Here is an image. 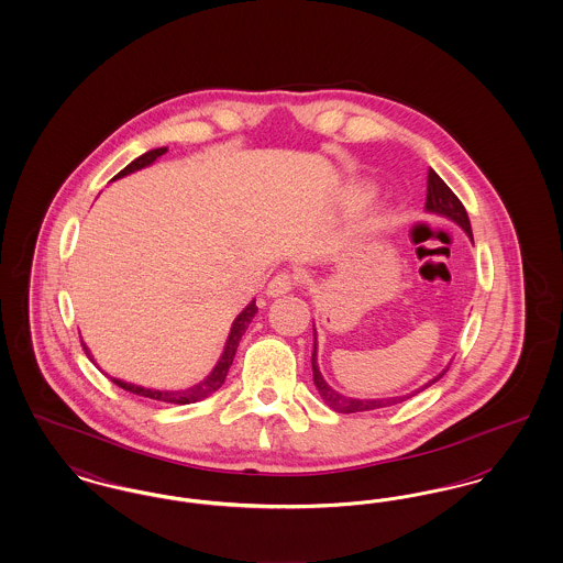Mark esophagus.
<instances>
[{
    "label": "esophagus",
    "instance_id": "obj_1",
    "mask_svg": "<svg viewBox=\"0 0 563 563\" xmlns=\"http://www.w3.org/2000/svg\"><path fill=\"white\" fill-rule=\"evenodd\" d=\"M295 287V276L291 272H278L268 283L266 294L268 297H280V295L289 294Z\"/></svg>",
    "mask_w": 563,
    "mask_h": 563
}]
</instances>
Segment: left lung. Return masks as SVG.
<instances>
[{
	"label": "left lung",
	"instance_id": "8db88e82",
	"mask_svg": "<svg viewBox=\"0 0 563 563\" xmlns=\"http://www.w3.org/2000/svg\"><path fill=\"white\" fill-rule=\"evenodd\" d=\"M427 211L429 213L443 214L448 219L455 221L466 234L468 239L473 241V232H471V221H468V214L464 205L457 200L452 189L448 188V184L430 168L429 170V186H427ZM450 369V367H448ZM448 369H443L437 377H432L430 382H427L422 388L409 393V395H402V397H393V399H352V397H344L340 393H335L324 379H322L321 372H319V365H317V333H314V350H312V374H314V384L321 393L322 401L324 405H329L333 411L338 413H358V411H372V409H382V407H393L397 402L407 401L411 397H416L418 393H422L424 388L432 386L437 379H441Z\"/></svg>",
	"mask_w": 563,
	"mask_h": 563
}]
</instances>
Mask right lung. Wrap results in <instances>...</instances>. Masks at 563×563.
<instances>
[{
    "label": "right lung",
    "instance_id": "1",
    "mask_svg": "<svg viewBox=\"0 0 563 563\" xmlns=\"http://www.w3.org/2000/svg\"><path fill=\"white\" fill-rule=\"evenodd\" d=\"M164 152H166V147H158V150L145 152L143 156H139L136 161L131 162L126 168H122L113 179H120V177H124V175H131V173L143 168V166H150L156 158H161ZM255 314H257V306H255V299H253V301L242 310L241 314L236 317V321L232 322V331H230V335H228L225 349H223V354H221L219 363L214 365L213 372L207 375L200 384H196V386H191V388H186V390H152V388H141V386H134V384H129V382L115 379V377H109V379H111L113 384H118L120 388L133 393V395L147 397V399H156V401L175 402V405H188V402L202 401V399L211 397L214 390H219L221 384L225 382V375L230 372V365H232V361H234V354H236V349H239V344H241L242 335H244L249 322L253 321ZM81 346H84V344H81ZM84 352H86V356L95 363L92 354L88 352L86 346H84Z\"/></svg>",
    "mask_w": 563,
    "mask_h": 563
}]
</instances>
